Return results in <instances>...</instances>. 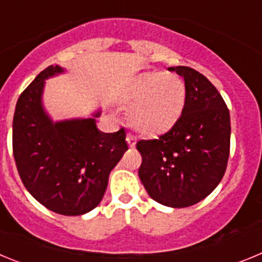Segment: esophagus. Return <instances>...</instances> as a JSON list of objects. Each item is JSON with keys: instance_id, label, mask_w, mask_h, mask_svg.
Listing matches in <instances>:
<instances>
[{"instance_id": "obj_1", "label": "esophagus", "mask_w": 262, "mask_h": 262, "mask_svg": "<svg viewBox=\"0 0 262 262\" xmlns=\"http://www.w3.org/2000/svg\"><path fill=\"white\" fill-rule=\"evenodd\" d=\"M126 140H127V143H128L129 147H131V148L135 147V144H136V138H135V136L131 135V134H127Z\"/></svg>"}]
</instances>
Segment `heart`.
I'll list each match as a JSON object with an SVG mask.
<instances>
[{"label": "heart", "mask_w": 262, "mask_h": 262, "mask_svg": "<svg viewBox=\"0 0 262 262\" xmlns=\"http://www.w3.org/2000/svg\"><path fill=\"white\" fill-rule=\"evenodd\" d=\"M124 99L134 103L129 110L131 124L140 133L154 135L168 131L181 117L186 89L178 76L151 72L136 78Z\"/></svg>", "instance_id": "heart-1"}]
</instances>
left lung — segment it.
Segmentation results:
<instances>
[{"instance_id":"1","label":"left lung","mask_w":262,"mask_h":262,"mask_svg":"<svg viewBox=\"0 0 262 262\" xmlns=\"http://www.w3.org/2000/svg\"><path fill=\"white\" fill-rule=\"evenodd\" d=\"M184 77L181 117L157 139L139 140V177L152 200L189 207L205 200L223 178L230 156V111L216 88L190 67H170Z\"/></svg>"}]
</instances>
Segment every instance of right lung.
Returning <instances> with one entry per match:
<instances>
[{
  "instance_id": "obj_1",
  "label": "right lung",
  "mask_w": 262,
  "mask_h": 262,
  "mask_svg": "<svg viewBox=\"0 0 262 262\" xmlns=\"http://www.w3.org/2000/svg\"><path fill=\"white\" fill-rule=\"evenodd\" d=\"M60 72L50 66L20 93L13 118V155L29 193L51 211L75 216L99 205L111 169L128 147L123 127L101 133L93 118L52 123L41 107V92L46 78Z\"/></svg>"
}]
</instances>
